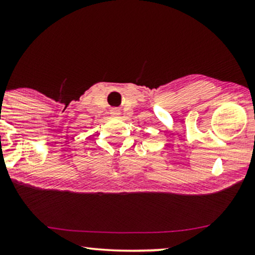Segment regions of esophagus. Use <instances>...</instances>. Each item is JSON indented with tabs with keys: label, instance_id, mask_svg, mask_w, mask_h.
Wrapping results in <instances>:
<instances>
[{
	"label": "esophagus",
	"instance_id": "obj_1",
	"mask_svg": "<svg viewBox=\"0 0 255 255\" xmlns=\"http://www.w3.org/2000/svg\"><path fill=\"white\" fill-rule=\"evenodd\" d=\"M120 110L117 109V108H114V109H111V115H114V116H118L120 115Z\"/></svg>",
	"mask_w": 255,
	"mask_h": 255
}]
</instances>
